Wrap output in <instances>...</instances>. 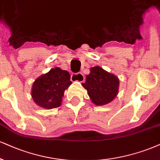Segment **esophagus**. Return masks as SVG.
<instances>
[{
	"label": "esophagus",
	"instance_id": "esophagus-1",
	"mask_svg": "<svg viewBox=\"0 0 160 160\" xmlns=\"http://www.w3.org/2000/svg\"><path fill=\"white\" fill-rule=\"evenodd\" d=\"M85 77L82 72H78V73H73L71 75V81L72 82H82L84 81Z\"/></svg>",
	"mask_w": 160,
	"mask_h": 160
}]
</instances>
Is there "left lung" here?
Masks as SVG:
<instances>
[{
  "label": "left lung",
  "mask_w": 160,
  "mask_h": 160,
  "mask_svg": "<svg viewBox=\"0 0 160 160\" xmlns=\"http://www.w3.org/2000/svg\"><path fill=\"white\" fill-rule=\"evenodd\" d=\"M82 86L96 105H104L112 102L119 92V80L115 75L110 73L100 67L90 69Z\"/></svg>",
  "instance_id": "1"
}]
</instances>
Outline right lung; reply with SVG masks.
<instances>
[{
  "label": "right lung",
  "mask_w": 160,
  "mask_h": 160,
  "mask_svg": "<svg viewBox=\"0 0 160 160\" xmlns=\"http://www.w3.org/2000/svg\"><path fill=\"white\" fill-rule=\"evenodd\" d=\"M72 84L68 71L59 68H52L46 74L38 77L32 88V97L41 108H58L62 104L64 90Z\"/></svg>",
  "instance_id": "add662e5"
}]
</instances>
